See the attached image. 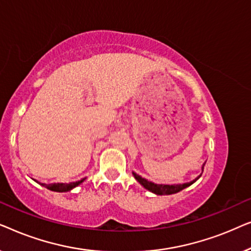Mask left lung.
<instances>
[{
  "label": "left lung",
  "instance_id": "left-lung-1",
  "mask_svg": "<svg viewBox=\"0 0 251 251\" xmlns=\"http://www.w3.org/2000/svg\"><path fill=\"white\" fill-rule=\"evenodd\" d=\"M203 168H204V164L202 166V170H203ZM133 177H135L136 180L139 181V184L143 185V186L145 187L146 190L153 192V193H155L157 195H170V194L178 193L179 191L184 190V188H186L187 186H190V185L193 184L195 180H198L199 178L201 177V175L198 178H195L193 181H190V183H185V184H180V185L154 184V183H151V181H149V180H146L145 178H142L139 176V175H137L135 173H133Z\"/></svg>",
  "mask_w": 251,
  "mask_h": 251
}]
</instances>
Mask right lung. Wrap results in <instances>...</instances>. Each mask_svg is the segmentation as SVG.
Masks as SVG:
<instances>
[{"mask_svg": "<svg viewBox=\"0 0 251 251\" xmlns=\"http://www.w3.org/2000/svg\"><path fill=\"white\" fill-rule=\"evenodd\" d=\"M85 178L81 180H77V181H73V183H68V184H63V183H57V184H42L44 187H47L48 190L50 191H54V192H67V191H71L72 188L76 187L77 185H80L82 181H83Z\"/></svg>", "mask_w": 251, "mask_h": 251, "instance_id": "1", "label": "right lung"}]
</instances>
